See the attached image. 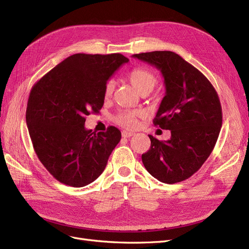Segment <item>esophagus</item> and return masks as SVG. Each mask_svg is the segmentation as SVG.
<instances>
[{"mask_svg": "<svg viewBox=\"0 0 249 249\" xmlns=\"http://www.w3.org/2000/svg\"><path fill=\"white\" fill-rule=\"evenodd\" d=\"M122 135H123V137H124V138H130V137H132V136H133L134 133L129 132V131H123Z\"/></svg>", "mask_w": 249, "mask_h": 249, "instance_id": "1", "label": "esophagus"}]
</instances>
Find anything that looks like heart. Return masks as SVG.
<instances>
[{
    "label": "heart",
    "instance_id": "heart-1",
    "mask_svg": "<svg viewBox=\"0 0 249 249\" xmlns=\"http://www.w3.org/2000/svg\"><path fill=\"white\" fill-rule=\"evenodd\" d=\"M127 79L139 93L150 92L158 83L156 73L146 67H136V69L132 70L127 74ZM114 81H108L106 87H105V95H112L113 91H114ZM140 115H142V113L139 111H122L116 115L115 122L120 125L127 127V129H132L136 125V117Z\"/></svg>",
    "mask_w": 249,
    "mask_h": 249
}]
</instances>
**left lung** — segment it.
<instances>
[{
    "label": "left lung",
    "instance_id": "1",
    "mask_svg": "<svg viewBox=\"0 0 249 249\" xmlns=\"http://www.w3.org/2000/svg\"><path fill=\"white\" fill-rule=\"evenodd\" d=\"M133 57L161 71L166 91L154 124L171 132L166 141L148 135L150 148L141 157L143 165L162 183L182 182L202 166L216 144L222 125L219 97L210 81L176 53L155 51Z\"/></svg>",
    "mask_w": 249,
    "mask_h": 249
}]
</instances>
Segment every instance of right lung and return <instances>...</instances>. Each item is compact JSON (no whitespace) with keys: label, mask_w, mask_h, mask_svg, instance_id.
<instances>
[{"label":"right lung","mask_w":249,"mask_h":249,"mask_svg":"<svg viewBox=\"0 0 249 249\" xmlns=\"http://www.w3.org/2000/svg\"><path fill=\"white\" fill-rule=\"evenodd\" d=\"M127 61L122 54H74L32 87L28 131L39 161L60 183L84 187L106 168L122 133L112 125L107 132L87 130L85 117L102 109L107 81Z\"/></svg>","instance_id":"right-lung-1"}]
</instances>
